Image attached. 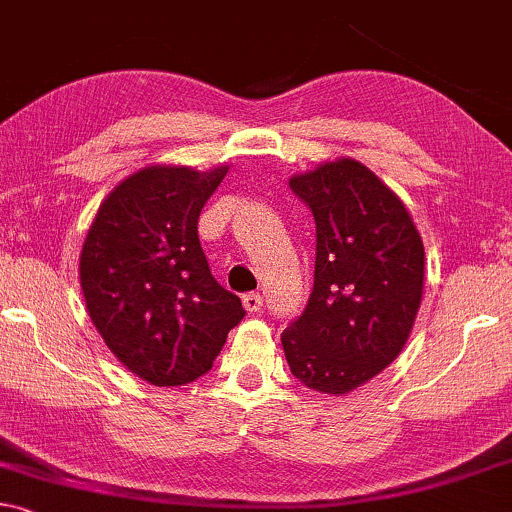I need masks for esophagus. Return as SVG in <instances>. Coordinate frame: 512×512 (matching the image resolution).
Returning <instances> with one entry per match:
<instances>
[{
  "label": "esophagus",
  "mask_w": 512,
  "mask_h": 512,
  "mask_svg": "<svg viewBox=\"0 0 512 512\" xmlns=\"http://www.w3.org/2000/svg\"><path fill=\"white\" fill-rule=\"evenodd\" d=\"M241 303H243V307H246V312L253 314V312H259V310H262V303H264V300H262V296L257 294V291H248V294H243V296H241Z\"/></svg>",
  "instance_id": "1"
}]
</instances>
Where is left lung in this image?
<instances>
[{
	"label": "left lung",
	"instance_id": "left-lung-1",
	"mask_svg": "<svg viewBox=\"0 0 512 512\" xmlns=\"http://www.w3.org/2000/svg\"><path fill=\"white\" fill-rule=\"evenodd\" d=\"M316 225L314 287L282 332L289 369L342 396L378 376L408 342L424 291V243L403 202L355 159L291 177Z\"/></svg>",
	"mask_w": 512,
	"mask_h": 512
}]
</instances>
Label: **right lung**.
<instances>
[{
    "instance_id": "right-lung-1",
    "label": "right lung",
    "mask_w": 512,
    "mask_h": 512,
    "mask_svg": "<svg viewBox=\"0 0 512 512\" xmlns=\"http://www.w3.org/2000/svg\"><path fill=\"white\" fill-rule=\"evenodd\" d=\"M227 173L150 166L120 182L88 230L81 291L109 351L157 387L186 385L212 369L246 316L216 282L198 218Z\"/></svg>"
}]
</instances>
